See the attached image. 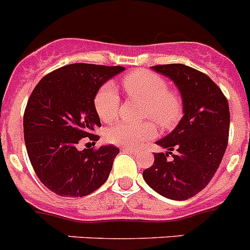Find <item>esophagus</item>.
Here are the masks:
<instances>
[{
  "mask_svg": "<svg viewBox=\"0 0 250 250\" xmlns=\"http://www.w3.org/2000/svg\"><path fill=\"white\" fill-rule=\"evenodd\" d=\"M121 150L126 151V152H130V153H135V155H136V153L139 152V151L135 150V148H132V147H121Z\"/></svg>",
  "mask_w": 250,
  "mask_h": 250,
  "instance_id": "esophagus-1",
  "label": "esophagus"
}]
</instances>
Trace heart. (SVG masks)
Wrapping results in <instances>:
<instances>
[{"label":"heart","instance_id":"b5f03b06","mask_svg":"<svg viewBox=\"0 0 250 250\" xmlns=\"http://www.w3.org/2000/svg\"><path fill=\"white\" fill-rule=\"evenodd\" d=\"M123 88L129 99L141 103V119H150L162 130H170L181 120L183 103L171 91L161 75L148 70H135L123 78ZM120 98L113 83H105L94 98V109L104 123H111L118 116ZM156 134L151 121L140 124L118 123L105 131L107 143L123 147H137Z\"/></svg>","mask_w":250,"mask_h":250}]
</instances>
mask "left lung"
<instances>
[{"label": "left lung", "mask_w": 250, "mask_h": 250, "mask_svg": "<svg viewBox=\"0 0 250 250\" xmlns=\"http://www.w3.org/2000/svg\"><path fill=\"white\" fill-rule=\"evenodd\" d=\"M152 69L177 85L183 118L171 134L156 143L167 152L153 153L155 161L143 172L144 180L166 198L188 200L207 186L223 159L229 134L228 100L200 70L183 64H162Z\"/></svg>", "instance_id": "8db88e82"}]
</instances>
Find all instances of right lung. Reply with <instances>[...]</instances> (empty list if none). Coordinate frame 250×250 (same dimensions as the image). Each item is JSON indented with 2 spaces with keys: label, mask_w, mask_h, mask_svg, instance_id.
<instances>
[{
  "label": "right lung",
  "mask_w": 250,
  "mask_h": 250,
  "mask_svg": "<svg viewBox=\"0 0 250 250\" xmlns=\"http://www.w3.org/2000/svg\"><path fill=\"white\" fill-rule=\"evenodd\" d=\"M123 70L120 65L69 64L43 77L32 91L23 115L27 153L41 182L58 196L84 197L109 177L119 148L79 150L78 145L99 140L95 130L102 124L94 98Z\"/></svg>",
  "instance_id": "obj_1"
}]
</instances>
